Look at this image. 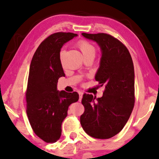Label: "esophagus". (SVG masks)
Instances as JSON below:
<instances>
[{
	"mask_svg": "<svg viewBox=\"0 0 159 159\" xmlns=\"http://www.w3.org/2000/svg\"><path fill=\"white\" fill-rule=\"evenodd\" d=\"M78 93H79V101H81L82 96H83V93H82V92H79Z\"/></svg>",
	"mask_w": 159,
	"mask_h": 159,
	"instance_id": "1",
	"label": "esophagus"
}]
</instances>
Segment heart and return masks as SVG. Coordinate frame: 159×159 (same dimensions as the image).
Wrapping results in <instances>:
<instances>
[{
    "instance_id": "1",
    "label": "heart",
    "mask_w": 159,
    "mask_h": 159,
    "mask_svg": "<svg viewBox=\"0 0 159 159\" xmlns=\"http://www.w3.org/2000/svg\"><path fill=\"white\" fill-rule=\"evenodd\" d=\"M77 47H78V49L81 50L82 54L84 55V57L90 56V55L91 56H95L96 49H95V46L92 44L90 42L85 41V40H80L79 41H78ZM64 55V52L61 51L60 53V58L61 61L63 60Z\"/></svg>"
}]
</instances>
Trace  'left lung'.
Wrapping results in <instances>:
<instances>
[{
    "instance_id": "left-lung-1",
    "label": "left lung",
    "mask_w": 159,
    "mask_h": 159,
    "mask_svg": "<svg viewBox=\"0 0 159 159\" xmlns=\"http://www.w3.org/2000/svg\"><path fill=\"white\" fill-rule=\"evenodd\" d=\"M100 46L102 56L95 80L105 89L101 98L84 93V112L80 117L84 130L91 137L107 139L121 131L135 104V74L126 46L106 33H82Z\"/></svg>"
}]
</instances>
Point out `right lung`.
I'll return each instance as SVG.
<instances>
[{"label":"right lung","mask_w":159,"mask_h":159,"mask_svg":"<svg viewBox=\"0 0 159 159\" xmlns=\"http://www.w3.org/2000/svg\"><path fill=\"white\" fill-rule=\"evenodd\" d=\"M77 36L72 32H55L41 42L32 57L26 91V114L32 130L47 143L60 139L61 124L68 107L78 101V93L57 90L64 76L60 59L62 46Z\"/></svg>","instance_id":"add662e5"}]
</instances>
